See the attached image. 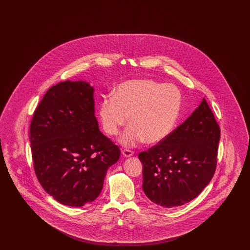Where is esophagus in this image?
<instances>
[{"instance_id": "obj_1", "label": "esophagus", "mask_w": 250, "mask_h": 250, "mask_svg": "<svg viewBox=\"0 0 250 250\" xmlns=\"http://www.w3.org/2000/svg\"><path fill=\"white\" fill-rule=\"evenodd\" d=\"M122 153H123V155H125V157H130V156L134 155V151L129 150V149H124Z\"/></svg>"}]
</instances>
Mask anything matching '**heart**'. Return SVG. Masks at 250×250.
<instances>
[{
  "label": "heart",
  "mask_w": 250,
  "mask_h": 250,
  "mask_svg": "<svg viewBox=\"0 0 250 250\" xmlns=\"http://www.w3.org/2000/svg\"><path fill=\"white\" fill-rule=\"evenodd\" d=\"M183 96L174 84L150 79L131 80L120 84L114 95L105 97L98 109L104 131L116 136L129 122L120 142L133 146L145 141L163 142L173 130L182 107Z\"/></svg>",
  "instance_id": "b5f03b06"
}]
</instances>
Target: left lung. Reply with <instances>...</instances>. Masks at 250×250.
I'll use <instances>...</instances> for the list:
<instances>
[{
	"label": "left lung",
	"instance_id": "1",
	"mask_svg": "<svg viewBox=\"0 0 250 250\" xmlns=\"http://www.w3.org/2000/svg\"><path fill=\"white\" fill-rule=\"evenodd\" d=\"M219 140V125L203 98L163 142L139 154L148 199L171 208L199 196L214 176Z\"/></svg>",
	"mask_w": 250,
	"mask_h": 250
}]
</instances>
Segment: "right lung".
<instances>
[{
  "instance_id": "right-lung-1",
  "label": "right lung",
  "mask_w": 250,
  "mask_h": 250,
  "mask_svg": "<svg viewBox=\"0 0 250 250\" xmlns=\"http://www.w3.org/2000/svg\"><path fill=\"white\" fill-rule=\"evenodd\" d=\"M36 177L60 203L81 207L99 196L120 149L98 127L94 88L62 82L45 94L30 125Z\"/></svg>"
}]
</instances>
